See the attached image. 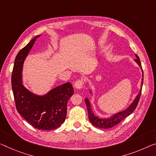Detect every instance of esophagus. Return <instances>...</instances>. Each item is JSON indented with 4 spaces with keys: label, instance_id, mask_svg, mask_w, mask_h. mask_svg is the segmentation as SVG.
<instances>
[{
    "label": "esophagus",
    "instance_id": "1",
    "mask_svg": "<svg viewBox=\"0 0 156 156\" xmlns=\"http://www.w3.org/2000/svg\"><path fill=\"white\" fill-rule=\"evenodd\" d=\"M84 85V81L82 80V79H81V80H78L75 81V86L76 88H77V89H80L83 87V86Z\"/></svg>",
    "mask_w": 156,
    "mask_h": 156
}]
</instances>
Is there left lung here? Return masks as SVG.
<instances>
[{
	"mask_svg": "<svg viewBox=\"0 0 156 156\" xmlns=\"http://www.w3.org/2000/svg\"><path fill=\"white\" fill-rule=\"evenodd\" d=\"M135 56L136 57V58L135 59V61L137 63V64L140 66V67L142 69V86L143 84V80H144V73H143V70H142V64H141L140 58L137 55L135 54ZM141 93H142V88H141L140 91L139 93V94L136 95V97L135 98V100H134L133 102L130 105V106L128 107V109L124 110L123 112H119L116 114H114V116H112V117L108 119H100L98 118V116H95L93 114V112L91 109V107H90V105L89 102V100L88 99H85V102L86 105V107H87V110H88V119H89V121H90V123H92L93 126H94L97 128H104V129H108V128H113L114 126H115L117 124L119 123L121 121H123L124 119H126V117H128V116L133 113V112L135 111V109H136V106H137L138 102L140 101V98L141 96Z\"/></svg>",
	"mask_w": 156,
	"mask_h": 156,
	"instance_id": "1",
	"label": "left lung"
}]
</instances>
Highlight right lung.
<instances>
[{"mask_svg":"<svg viewBox=\"0 0 156 156\" xmlns=\"http://www.w3.org/2000/svg\"><path fill=\"white\" fill-rule=\"evenodd\" d=\"M40 36L31 40L16 55L12 75V88L16 108L21 116L35 128L50 130L58 128L66 120L67 105L74 89L68 82L54 88L47 95L39 96L23 86L21 71L23 61Z\"/></svg>","mask_w":156,"mask_h":156,"instance_id":"right-lung-1","label":"right lung"}]
</instances>
